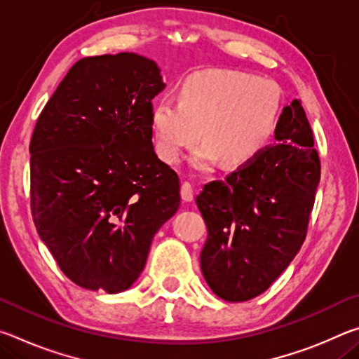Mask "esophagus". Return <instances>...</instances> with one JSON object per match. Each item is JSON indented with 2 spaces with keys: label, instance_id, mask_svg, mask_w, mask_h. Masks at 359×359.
<instances>
[{
  "label": "esophagus",
  "instance_id": "obj_1",
  "mask_svg": "<svg viewBox=\"0 0 359 359\" xmlns=\"http://www.w3.org/2000/svg\"><path fill=\"white\" fill-rule=\"evenodd\" d=\"M180 194H182V199H184V201H187V203L193 201L194 188H193V185L190 184V182H184V184H182Z\"/></svg>",
  "mask_w": 359,
  "mask_h": 359
}]
</instances>
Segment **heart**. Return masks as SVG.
<instances>
[{"label": "heart", "instance_id": "obj_1", "mask_svg": "<svg viewBox=\"0 0 359 359\" xmlns=\"http://www.w3.org/2000/svg\"><path fill=\"white\" fill-rule=\"evenodd\" d=\"M280 93L274 83L238 71L208 69L187 76L179 101L158 98L150 125L163 161L177 163L185 150L205 142L193 165L205 168L222 158L241 165L253 158L274 131Z\"/></svg>", "mask_w": 359, "mask_h": 359}]
</instances>
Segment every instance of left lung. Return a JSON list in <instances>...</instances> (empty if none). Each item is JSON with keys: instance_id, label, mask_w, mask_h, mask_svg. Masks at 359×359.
I'll list each match as a JSON object with an SVG mask.
<instances>
[{"instance_id": "left-lung-1", "label": "left lung", "mask_w": 359, "mask_h": 359, "mask_svg": "<svg viewBox=\"0 0 359 359\" xmlns=\"http://www.w3.org/2000/svg\"><path fill=\"white\" fill-rule=\"evenodd\" d=\"M277 144L224 180L205 184L196 204L208 224L201 271L229 302L257 297L299 252L320 184V158L299 100L283 109Z\"/></svg>"}]
</instances>
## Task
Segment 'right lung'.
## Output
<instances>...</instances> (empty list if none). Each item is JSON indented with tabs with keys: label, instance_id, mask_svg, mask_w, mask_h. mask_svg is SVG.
<instances>
[{
	"label": "right lung",
	"instance_id": "obj_1",
	"mask_svg": "<svg viewBox=\"0 0 359 359\" xmlns=\"http://www.w3.org/2000/svg\"><path fill=\"white\" fill-rule=\"evenodd\" d=\"M154 60L133 52L79 60L34 126L32 214L41 241L76 285L120 293L180 208V180L156 156Z\"/></svg>",
	"mask_w": 359,
	"mask_h": 359
}]
</instances>
